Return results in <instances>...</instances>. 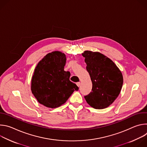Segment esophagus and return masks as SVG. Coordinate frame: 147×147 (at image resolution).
<instances>
[{"label": "esophagus", "instance_id": "esophagus-1", "mask_svg": "<svg viewBox=\"0 0 147 147\" xmlns=\"http://www.w3.org/2000/svg\"><path fill=\"white\" fill-rule=\"evenodd\" d=\"M76 84H77V86L79 87L80 86V85H81V84H80V82H77L76 83Z\"/></svg>", "mask_w": 147, "mask_h": 147}]
</instances>
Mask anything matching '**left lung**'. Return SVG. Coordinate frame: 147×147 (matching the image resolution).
<instances>
[{
  "label": "left lung",
  "mask_w": 147,
  "mask_h": 147,
  "mask_svg": "<svg viewBox=\"0 0 147 147\" xmlns=\"http://www.w3.org/2000/svg\"><path fill=\"white\" fill-rule=\"evenodd\" d=\"M86 69L92 83V91L84 96L87 102L96 109L108 107L119 96L122 88V74L115 63L97 52L86 51Z\"/></svg>",
  "instance_id": "left-lung-1"
}]
</instances>
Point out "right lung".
<instances>
[{"label":"right lung","instance_id":"right-lung-1","mask_svg":"<svg viewBox=\"0 0 147 147\" xmlns=\"http://www.w3.org/2000/svg\"><path fill=\"white\" fill-rule=\"evenodd\" d=\"M66 62L65 53L54 51L47 54L35 69L31 91L38 102L46 107H59L78 90L70 81V73L64 70Z\"/></svg>","mask_w":147,"mask_h":147}]
</instances>
